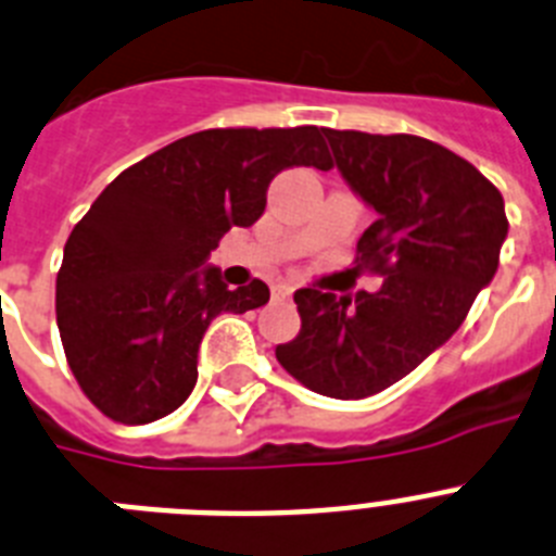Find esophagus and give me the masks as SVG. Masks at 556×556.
Wrapping results in <instances>:
<instances>
[{"instance_id":"esophagus-1","label":"esophagus","mask_w":556,"mask_h":556,"mask_svg":"<svg viewBox=\"0 0 556 556\" xmlns=\"http://www.w3.org/2000/svg\"><path fill=\"white\" fill-rule=\"evenodd\" d=\"M289 295H292V287H289V283H278V287H273L275 301H287Z\"/></svg>"}]
</instances>
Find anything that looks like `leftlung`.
<instances>
[{"mask_svg":"<svg viewBox=\"0 0 556 556\" xmlns=\"http://www.w3.org/2000/svg\"><path fill=\"white\" fill-rule=\"evenodd\" d=\"M354 197L377 213L359 236V267L377 292L298 289L301 331L275 357L331 400L386 391L447 343L497 273L509 232L504 197L464 156L414 135L324 129Z\"/></svg>","mask_w":556,"mask_h":556,"instance_id":"1","label":"left lung"}]
</instances>
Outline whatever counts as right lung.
I'll return each instance as SVG.
<instances>
[{"instance_id":"obj_1","label":"right lung","mask_w":556,"mask_h":556,"mask_svg":"<svg viewBox=\"0 0 556 556\" xmlns=\"http://www.w3.org/2000/svg\"><path fill=\"white\" fill-rule=\"evenodd\" d=\"M317 126L207 129L126 168L64 247L55 317L66 363L94 407L123 425L174 414L197 386L213 317L269 301L264 281L227 289L207 264L230 227H250L292 165L329 170Z\"/></svg>"}]
</instances>
